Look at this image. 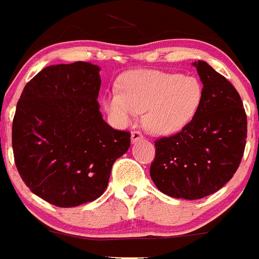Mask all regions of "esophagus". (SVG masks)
<instances>
[{
	"label": "esophagus",
	"instance_id": "esophagus-1",
	"mask_svg": "<svg viewBox=\"0 0 259 259\" xmlns=\"http://www.w3.org/2000/svg\"><path fill=\"white\" fill-rule=\"evenodd\" d=\"M141 140H144V135H142L141 132H139V131H132V134H131V141H132V144H136V142L141 141Z\"/></svg>",
	"mask_w": 259,
	"mask_h": 259
}]
</instances>
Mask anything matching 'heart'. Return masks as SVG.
Instances as JSON below:
<instances>
[{"mask_svg":"<svg viewBox=\"0 0 259 259\" xmlns=\"http://www.w3.org/2000/svg\"><path fill=\"white\" fill-rule=\"evenodd\" d=\"M119 91L104 97L105 112L122 125L144 113L146 130L157 136L178 132L196 115L203 85L194 76L159 70H132L119 78Z\"/></svg>","mask_w":259,"mask_h":259,"instance_id":"heart-1","label":"heart"}]
</instances>
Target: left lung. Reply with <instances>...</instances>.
Instances as JSON below:
<instances>
[{
    "mask_svg": "<svg viewBox=\"0 0 259 259\" xmlns=\"http://www.w3.org/2000/svg\"><path fill=\"white\" fill-rule=\"evenodd\" d=\"M203 99L191 122L155 141L150 168L160 192L184 199L215 193L235 174L247 139V115L238 91L207 62L197 61Z\"/></svg>",
    "mask_w": 259,
    "mask_h": 259,
    "instance_id": "left-lung-1",
    "label": "left lung"
}]
</instances>
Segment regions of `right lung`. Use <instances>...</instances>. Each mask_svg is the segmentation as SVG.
<instances>
[{
    "label": "right lung",
    "mask_w": 259,
    "mask_h": 259,
    "mask_svg": "<svg viewBox=\"0 0 259 259\" xmlns=\"http://www.w3.org/2000/svg\"><path fill=\"white\" fill-rule=\"evenodd\" d=\"M100 67L90 62L43 68L25 85L12 122L15 164L44 201L76 207L99 198L131 145L130 132L103 119Z\"/></svg>",
    "instance_id": "add662e5"
}]
</instances>
